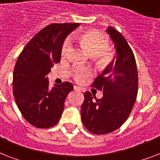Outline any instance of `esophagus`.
<instances>
[{"label":"esophagus","instance_id":"34e87169","mask_svg":"<svg viewBox=\"0 0 160 160\" xmlns=\"http://www.w3.org/2000/svg\"><path fill=\"white\" fill-rule=\"evenodd\" d=\"M74 90H76V91H79V92H81V91H82V89L80 87H78V86H74Z\"/></svg>","mask_w":160,"mask_h":160}]
</instances>
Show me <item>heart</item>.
<instances>
[{
  "mask_svg": "<svg viewBox=\"0 0 160 160\" xmlns=\"http://www.w3.org/2000/svg\"><path fill=\"white\" fill-rule=\"evenodd\" d=\"M80 41L85 45L92 55H98L101 51L106 49L108 46V41L105 37L101 36L96 31H86L80 36ZM72 46V40L70 37L65 39L61 47L62 57H67ZM93 74L92 70L86 66L75 65L71 70V75L75 81L82 83L91 76Z\"/></svg>",
  "mask_w": 160,
  "mask_h": 160,
  "instance_id": "obj_1",
  "label": "heart"
}]
</instances>
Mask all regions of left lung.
I'll use <instances>...</instances> for the list:
<instances>
[{"mask_svg":"<svg viewBox=\"0 0 160 160\" xmlns=\"http://www.w3.org/2000/svg\"><path fill=\"white\" fill-rule=\"evenodd\" d=\"M115 49V56L92 86L103 97L87 91L81 106V119L93 134H105L119 129L128 119L138 93V72L134 55L124 36L113 27L106 30Z\"/></svg>","mask_w":160,"mask_h":160,"instance_id":"obj_1","label":"left lung"}]
</instances>
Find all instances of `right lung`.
<instances>
[{
	"label": "right lung",
	"mask_w": 160,
	"mask_h": 160,
	"mask_svg": "<svg viewBox=\"0 0 160 160\" xmlns=\"http://www.w3.org/2000/svg\"><path fill=\"white\" fill-rule=\"evenodd\" d=\"M79 23L51 24L31 39L19 55L13 72V95L23 117L36 128H50L60 120L65 100L74 87L70 82L50 88L48 77L60 61L65 39Z\"/></svg>",
	"instance_id": "1"
}]
</instances>
